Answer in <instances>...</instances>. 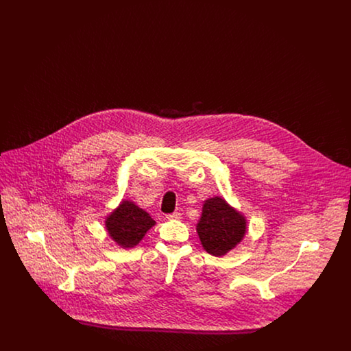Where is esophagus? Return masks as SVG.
I'll return each instance as SVG.
<instances>
[{"label": "esophagus", "mask_w": 351, "mask_h": 351, "mask_svg": "<svg viewBox=\"0 0 351 351\" xmlns=\"http://www.w3.org/2000/svg\"><path fill=\"white\" fill-rule=\"evenodd\" d=\"M168 221H173V219H180V213L179 212H173V213H171V215H167L166 216Z\"/></svg>", "instance_id": "esophagus-1"}]
</instances>
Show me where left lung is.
Returning a JSON list of instances; mask_svg holds the SVG:
<instances>
[{
	"label": "left lung",
	"mask_w": 351,
	"mask_h": 351,
	"mask_svg": "<svg viewBox=\"0 0 351 351\" xmlns=\"http://www.w3.org/2000/svg\"><path fill=\"white\" fill-rule=\"evenodd\" d=\"M196 232L204 250L213 256H223L242 242L247 221L225 199L215 196L204 201Z\"/></svg>",
	"instance_id": "8db88e82"
}]
</instances>
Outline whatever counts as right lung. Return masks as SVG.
<instances>
[{"instance_id": "1", "label": "right lung", "mask_w": 351, "mask_h": 351, "mask_svg": "<svg viewBox=\"0 0 351 351\" xmlns=\"http://www.w3.org/2000/svg\"><path fill=\"white\" fill-rule=\"evenodd\" d=\"M155 223L146 210L125 199L105 217L106 232L122 249L135 247Z\"/></svg>"}]
</instances>
